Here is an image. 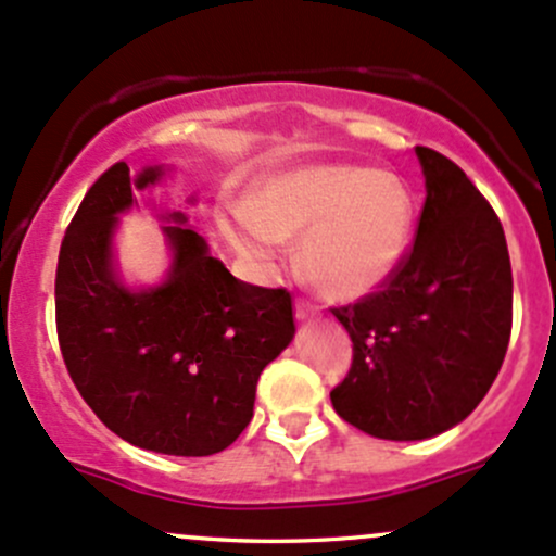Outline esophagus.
Segmentation results:
<instances>
[{
    "label": "esophagus",
    "instance_id": "34e87169",
    "mask_svg": "<svg viewBox=\"0 0 556 556\" xmlns=\"http://www.w3.org/2000/svg\"><path fill=\"white\" fill-rule=\"evenodd\" d=\"M294 311H296V318H300V320L318 316V307L313 305V302H307V300H300V302H296Z\"/></svg>",
    "mask_w": 556,
    "mask_h": 556
}]
</instances>
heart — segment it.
<instances>
[{
  "label": "heart",
  "instance_id": "heart-1",
  "mask_svg": "<svg viewBox=\"0 0 556 556\" xmlns=\"http://www.w3.org/2000/svg\"><path fill=\"white\" fill-rule=\"evenodd\" d=\"M240 256L276 265L283 238H300V265L324 294L362 300L399 265L415 230L409 187L391 170L320 163L270 176L219 222Z\"/></svg>",
  "mask_w": 556,
  "mask_h": 556
}]
</instances>
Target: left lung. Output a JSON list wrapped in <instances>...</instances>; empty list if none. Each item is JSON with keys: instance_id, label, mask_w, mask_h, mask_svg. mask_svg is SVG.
Returning a JSON list of instances; mask_svg holds the SVG:
<instances>
[{"instance_id": "obj_1", "label": "left lung", "mask_w": 556, "mask_h": 556, "mask_svg": "<svg viewBox=\"0 0 556 556\" xmlns=\"http://www.w3.org/2000/svg\"><path fill=\"white\" fill-rule=\"evenodd\" d=\"M426 203L415 243L380 291L334 307L353 364L331 406L358 431L417 442L466 420L506 358L511 262L501 219L444 154L415 147Z\"/></svg>"}]
</instances>
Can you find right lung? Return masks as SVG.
<instances>
[{
  "mask_svg": "<svg viewBox=\"0 0 556 556\" xmlns=\"http://www.w3.org/2000/svg\"><path fill=\"white\" fill-rule=\"evenodd\" d=\"M160 165L125 163L96 179L68 225L55 270V329L79 396L141 450L203 457L230 447L254 415L262 369L294 337L291 294L243 283L208 254L181 211L163 219L170 270L128 289L114 267L117 216Z\"/></svg>",
  "mask_w": 556,
  "mask_h": 556,
  "instance_id": "add662e5",
  "label": "right lung"
}]
</instances>
